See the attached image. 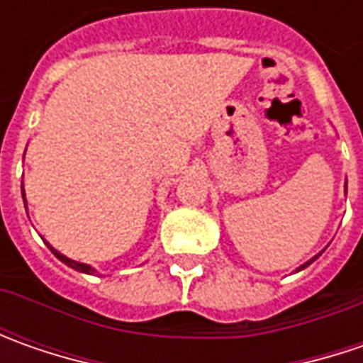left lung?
<instances>
[{"mask_svg":"<svg viewBox=\"0 0 363 363\" xmlns=\"http://www.w3.org/2000/svg\"><path fill=\"white\" fill-rule=\"evenodd\" d=\"M315 258H317V257H315ZM315 258H313V260H315ZM313 260H309V262H307V264H311V262H313ZM307 264H303V267H301V269H305V267H307Z\"/></svg>","mask_w":363,"mask_h":363,"instance_id":"left-lung-1","label":"left lung"}]
</instances>
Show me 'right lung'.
I'll list each match as a JSON object with an SVG mask.
<instances>
[{
	"mask_svg": "<svg viewBox=\"0 0 363 363\" xmlns=\"http://www.w3.org/2000/svg\"><path fill=\"white\" fill-rule=\"evenodd\" d=\"M23 203H26V200H23ZM50 250L56 255V258H60L64 264H68L70 269H74V271H80V272H86V274H91V272H94V269H91L89 264H82V262H77V260H70V258H66L64 255H60L58 250H54L52 246H50Z\"/></svg>",
	"mask_w": 363,
	"mask_h": 363,
	"instance_id": "obj_1",
	"label": "right lung"
}]
</instances>
